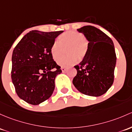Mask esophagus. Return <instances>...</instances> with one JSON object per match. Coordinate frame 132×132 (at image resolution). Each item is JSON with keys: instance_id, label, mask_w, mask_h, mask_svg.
Returning a JSON list of instances; mask_svg holds the SVG:
<instances>
[{"instance_id": "esophagus-1", "label": "esophagus", "mask_w": 132, "mask_h": 132, "mask_svg": "<svg viewBox=\"0 0 132 132\" xmlns=\"http://www.w3.org/2000/svg\"><path fill=\"white\" fill-rule=\"evenodd\" d=\"M61 70H62V73H64V72L66 71V68H64V67H62V68H61Z\"/></svg>"}]
</instances>
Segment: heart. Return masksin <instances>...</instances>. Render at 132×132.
Listing matches in <instances>:
<instances>
[{"mask_svg":"<svg viewBox=\"0 0 132 132\" xmlns=\"http://www.w3.org/2000/svg\"><path fill=\"white\" fill-rule=\"evenodd\" d=\"M67 48L68 56L59 57L63 52V48ZM88 49V42L84 35L75 31L64 32L59 36L57 41H54L51 47V54L57 63L62 67H70L85 57Z\"/></svg>","mask_w":132,"mask_h":132,"instance_id":"heart-1","label":"heart"}]
</instances>
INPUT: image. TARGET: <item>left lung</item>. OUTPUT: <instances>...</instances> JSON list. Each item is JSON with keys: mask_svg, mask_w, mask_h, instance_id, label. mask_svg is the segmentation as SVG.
Wrapping results in <instances>:
<instances>
[{"mask_svg": "<svg viewBox=\"0 0 132 132\" xmlns=\"http://www.w3.org/2000/svg\"><path fill=\"white\" fill-rule=\"evenodd\" d=\"M88 41L85 57L75 66L77 75L73 84L79 92L87 95L99 97L112 86L116 63L113 42L106 34L92 26L78 29Z\"/></svg>", "mask_w": 132, "mask_h": 132, "instance_id": "1", "label": "left lung"}]
</instances>
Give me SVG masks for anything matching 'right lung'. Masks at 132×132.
I'll list each match as a JSON object with an SVG mask.
<instances>
[{"label":"right lung","instance_id":"right-lung-1","mask_svg":"<svg viewBox=\"0 0 132 132\" xmlns=\"http://www.w3.org/2000/svg\"><path fill=\"white\" fill-rule=\"evenodd\" d=\"M63 31L33 30L25 35L14 49L11 78L19 98L38 105L52 95L55 78L62 71L52 58L51 47Z\"/></svg>","mask_w":132,"mask_h":132}]
</instances>
